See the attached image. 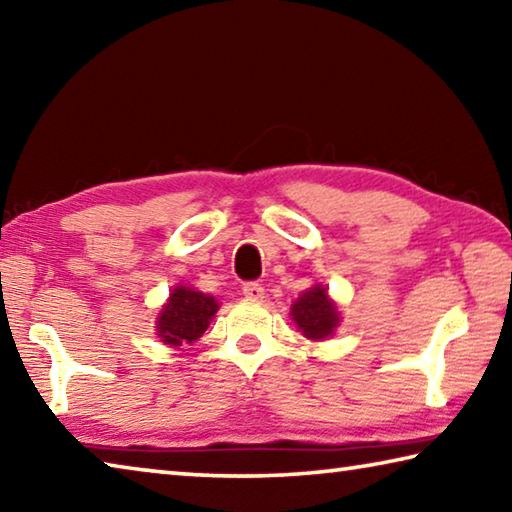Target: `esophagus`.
I'll return each instance as SVG.
<instances>
[{"label": "esophagus", "instance_id": "34e87169", "mask_svg": "<svg viewBox=\"0 0 512 512\" xmlns=\"http://www.w3.org/2000/svg\"><path fill=\"white\" fill-rule=\"evenodd\" d=\"M241 293H244L248 300H262L264 298V287H262V284H257V282H246L244 289H241Z\"/></svg>", "mask_w": 512, "mask_h": 512}]
</instances>
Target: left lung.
Here are the masks:
<instances>
[{"instance_id":"8db88e82","label":"left lung","mask_w":512,"mask_h":512,"mask_svg":"<svg viewBox=\"0 0 512 512\" xmlns=\"http://www.w3.org/2000/svg\"><path fill=\"white\" fill-rule=\"evenodd\" d=\"M291 318L307 339L325 341L339 327L341 314L336 309L334 300L327 296V289L323 284H314V287L293 302Z\"/></svg>"}]
</instances>
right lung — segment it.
Segmentation results:
<instances>
[{
  "label": "right lung",
  "mask_w": 512,
  "mask_h": 512,
  "mask_svg": "<svg viewBox=\"0 0 512 512\" xmlns=\"http://www.w3.org/2000/svg\"><path fill=\"white\" fill-rule=\"evenodd\" d=\"M216 311H219V302L214 300V296L178 284L169 293L167 305L162 307L158 320H155L158 336L162 343L173 345V348L183 343H194L210 327Z\"/></svg>",
  "instance_id": "obj_1"
}]
</instances>
